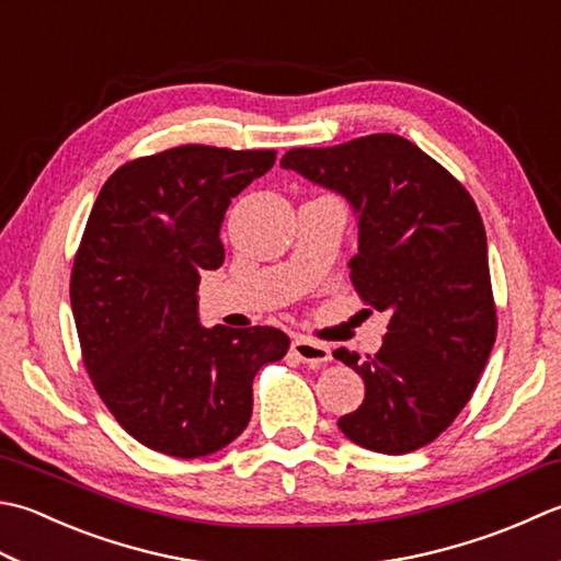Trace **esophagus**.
Wrapping results in <instances>:
<instances>
[{"label":"esophagus","mask_w":561,"mask_h":561,"mask_svg":"<svg viewBox=\"0 0 561 561\" xmlns=\"http://www.w3.org/2000/svg\"><path fill=\"white\" fill-rule=\"evenodd\" d=\"M291 350H294V355L304 362V365H311V367H321L328 359H331V347L323 343H316V340L301 337V335L291 340Z\"/></svg>","instance_id":"34e87169"}]
</instances>
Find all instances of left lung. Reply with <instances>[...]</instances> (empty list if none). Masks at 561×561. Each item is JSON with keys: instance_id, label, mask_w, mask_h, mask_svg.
Wrapping results in <instances>:
<instances>
[{"instance_id": "1", "label": "left lung", "mask_w": 561, "mask_h": 561, "mask_svg": "<svg viewBox=\"0 0 561 561\" xmlns=\"http://www.w3.org/2000/svg\"><path fill=\"white\" fill-rule=\"evenodd\" d=\"M282 168L353 208L359 248L350 279L362 299L389 313L375 357L333 353L365 379V401L337 427L371 453H413L465 409L496 340L477 204L443 164L393 134L294 148Z\"/></svg>"}]
</instances>
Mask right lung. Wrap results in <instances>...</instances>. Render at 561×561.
<instances>
[{
    "label": "right lung",
    "mask_w": 561,
    "mask_h": 561,
    "mask_svg": "<svg viewBox=\"0 0 561 561\" xmlns=\"http://www.w3.org/2000/svg\"><path fill=\"white\" fill-rule=\"evenodd\" d=\"M274 150L180 146L118 168L77 250L70 304L84 367L124 431L156 453L214 455L245 431L252 379L289 350L277 328H204L199 279L224 265L233 196Z\"/></svg>",
    "instance_id": "obj_1"
}]
</instances>
